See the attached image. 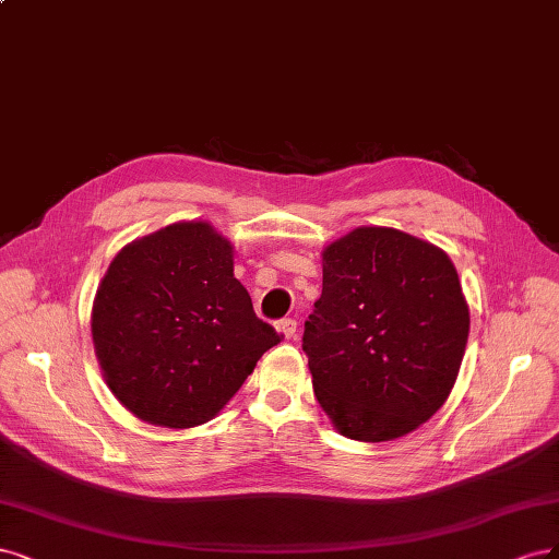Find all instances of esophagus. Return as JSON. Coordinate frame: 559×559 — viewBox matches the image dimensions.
I'll use <instances>...</instances> for the list:
<instances>
[{"label": "esophagus", "mask_w": 559, "mask_h": 559, "mask_svg": "<svg viewBox=\"0 0 559 559\" xmlns=\"http://www.w3.org/2000/svg\"><path fill=\"white\" fill-rule=\"evenodd\" d=\"M276 332L283 336V338H295L297 336V320H293V318H285V320H281L278 325H276Z\"/></svg>", "instance_id": "obj_1"}]
</instances>
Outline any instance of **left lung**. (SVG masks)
Wrapping results in <instances>:
<instances>
[{"label":"left lung","mask_w":559,"mask_h":559,"mask_svg":"<svg viewBox=\"0 0 559 559\" xmlns=\"http://www.w3.org/2000/svg\"><path fill=\"white\" fill-rule=\"evenodd\" d=\"M466 338L469 306L439 246L369 225L322 250L301 348L341 437L381 443L427 423L457 381Z\"/></svg>","instance_id":"left-lung-1"}]
</instances>
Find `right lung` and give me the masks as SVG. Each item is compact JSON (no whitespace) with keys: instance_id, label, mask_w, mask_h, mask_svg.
Instances as JSON below:
<instances>
[{"instance_id":"right-lung-1","label":"right lung","mask_w":559,"mask_h":559,"mask_svg":"<svg viewBox=\"0 0 559 559\" xmlns=\"http://www.w3.org/2000/svg\"><path fill=\"white\" fill-rule=\"evenodd\" d=\"M90 328L114 397L169 429L218 416L281 341L234 278V246L206 221L124 246L97 287Z\"/></svg>"}]
</instances>
